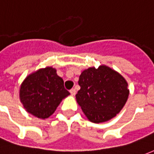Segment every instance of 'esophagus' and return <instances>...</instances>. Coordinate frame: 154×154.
Listing matches in <instances>:
<instances>
[{
  "label": "esophagus",
  "mask_w": 154,
  "mask_h": 154,
  "mask_svg": "<svg viewBox=\"0 0 154 154\" xmlns=\"http://www.w3.org/2000/svg\"><path fill=\"white\" fill-rule=\"evenodd\" d=\"M70 93H71V95H72V96H75V95H76V90H75V89H72V90H70Z\"/></svg>",
  "instance_id": "34e87169"
}]
</instances>
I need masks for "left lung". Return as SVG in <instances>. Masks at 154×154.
<instances>
[{"label":"left lung","mask_w":154,"mask_h":154,"mask_svg":"<svg viewBox=\"0 0 154 154\" xmlns=\"http://www.w3.org/2000/svg\"><path fill=\"white\" fill-rule=\"evenodd\" d=\"M81 89L76 95L78 105L91 122H106L122 110L129 91L124 77L112 68L101 65L89 67L79 77Z\"/></svg>","instance_id":"1"}]
</instances>
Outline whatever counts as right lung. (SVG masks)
Returning <instances> with one entry per match:
<instances>
[{
  "label": "right lung",
  "mask_w": 154,
  "mask_h": 154,
  "mask_svg": "<svg viewBox=\"0 0 154 154\" xmlns=\"http://www.w3.org/2000/svg\"><path fill=\"white\" fill-rule=\"evenodd\" d=\"M70 93L63 78L52 67L41 68L26 77L20 88V100L26 111L38 119H47Z\"/></svg>",
  "instance_id": "add662e5"
}]
</instances>
